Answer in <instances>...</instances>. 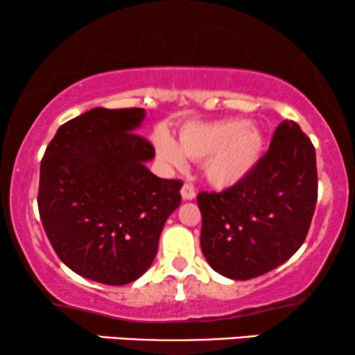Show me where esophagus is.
Returning a JSON list of instances; mask_svg holds the SVG:
<instances>
[{"label":"esophagus","instance_id":"obj_1","mask_svg":"<svg viewBox=\"0 0 355 355\" xmlns=\"http://www.w3.org/2000/svg\"><path fill=\"white\" fill-rule=\"evenodd\" d=\"M180 193H182L183 200H193L195 198V189L190 185V183H185V185L182 187Z\"/></svg>","mask_w":355,"mask_h":355}]
</instances>
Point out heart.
<instances>
[{
  "label": "heart",
  "mask_w": 355,
  "mask_h": 355,
  "mask_svg": "<svg viewBox=\"0 0 355 355\" xmlns=\"http://www.w3.org/2000/svg\"><path fill=\"white\" fill-rule=\"evenodd\" d=\"M263 145L262 132L245 120L189 123L178 133L177 145L164 133L155 137V148L164 164L182 168L185 158L203 162V177L220 190L239 185L254 172Z\"/></svg>",
  "instance_id": "obj_1"
}]
</instances>
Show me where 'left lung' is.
Returning a JSON list of instances; mask_svg holds the SVG:
<instances>
[{
    "label": "left lung",
    "instance_id": "1",
    "mask_svg": "<svg viewBox=\"0 0 355 355\" xmlns=\"http://www.w3.org/2000/svg\"><path fill=\"white\" fill-rule=\"evenodd\" d=\"M200 245L220 275L248 280L274 270L307 237L317 202L315 148L300 126H277L268 152L239 185L202 191Z\"/></svg>",
    "mask_w": 355,
    "mask_h": 355
}]
</instances>
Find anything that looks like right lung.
<instances>
[{
  "label": "right lung",
  "mask_w": 355,
  "mask_h": 355,
  "mask_svg": "<svg viewBox=\"0 0 355 355\" xmlns=\"http://www.w3.org/2000/svg\"><path fill=\"white\" fill-rule=\"evenodd\" d=\"M144 108H93L61 125L40 168L38 209L61 262L107 285L148 270L180 180L146 168L155 148L137 135Z\"/></svg>",
  "instance_id": "obj_1"
}]
</instances>
